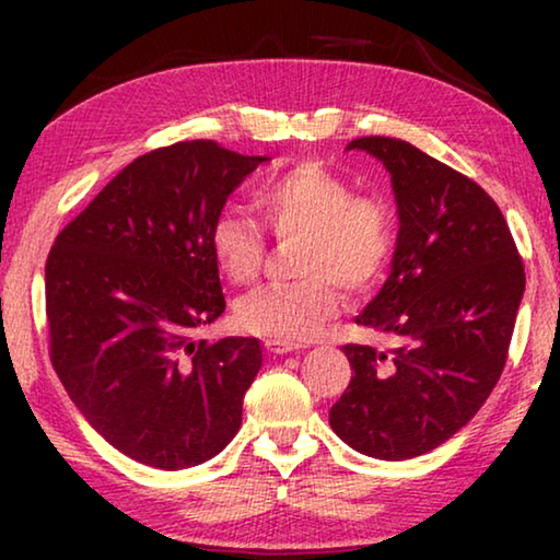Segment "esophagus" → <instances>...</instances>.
<instances>
[{"label": "esophagus", "mask_w": 560, "mask_h": 560, "mask_svg": "<svg viewBox=\"0 0 560 560\" xmlns=\"http://www.w3.org/2000/svg\"><path fill=\"white\" fill-rule=\"evenodd\" d=\"M264 346H267V350L273 355H287V353H293V350L301 348L299 343H287V340H273V338H269Z\"/></svg>", "instance_id": "esophagus-1"}]
</instances>
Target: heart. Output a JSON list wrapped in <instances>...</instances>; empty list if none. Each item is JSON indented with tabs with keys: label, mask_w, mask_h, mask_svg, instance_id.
Segmentation results:
<instances>
[{
	"label": "heart",
	"mask_w": 560,
	"mask_h": 560,
	"mask_svg": "<svg viewBox=\"0 0 560 560\" xmlns=\"http://www.w3.org/2000/svg\"><path fill=\"white\" fill-rule=\"evenodd\" d=\"M257 205L279 236L301 234L299 273L289 287H259L236 301V320L249 334L287 343L320 336L340 314V291L375 287L395 252V212L383 197L355 195L343 175L308 160L269 179ZM210 252L232 283H249L264 259L257 224L234 212L214 220Z\"/></svg>",
	"instance_id": "1"
}]
</instances>
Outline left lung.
Listing matches in <instances>:
<instances>
[{"label": "left lung", "mask_w": 560, "mask_h": 560, "mask_svg": "<svg viewBox=\"0 0 560 560\" xmlns=\"http://www.w3.org/2000/svg\"><path fill=\"white\" fill-rule=\"evenodd\" d=\"M346 150L390 173L400 230L383 289L355 316L390 346H343L353 377L328 422L360 454L412 459L457 434L494 390L524 264L504 214L469 177L397 138Z\"/></svg>", "instance_id": "left-lung-1"}]
</instances>
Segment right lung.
<instances>
[{
	"instance_id": "1",
	"label": "right lung",
	"mask_w": 560,
	"mask_h": 560,
	"mask_svg": "<svg viewBox=\"0 0 560 560\" xmlns=\"http://www.w3.org/2000/svg\"><path fill=\"white\" fill-rule=\"evenodd\" d=\"M267 160L212 140L153 150L122 167L51 246L56 375L91 428L145 467H197L242 428L259 340L195 334L224 314L212 224Z\"/></svg>"
}]
</instances>
